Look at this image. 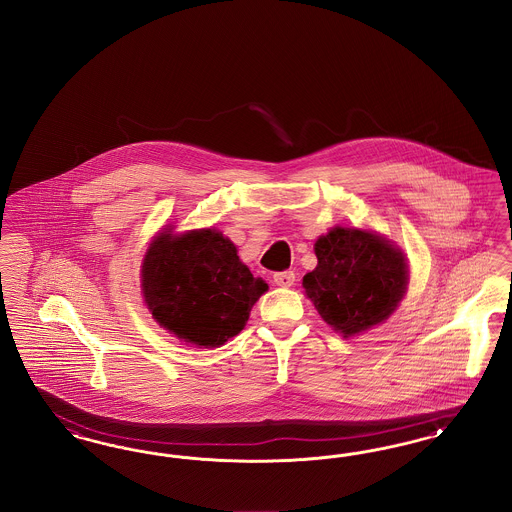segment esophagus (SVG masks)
Here are the masks:
<instances>
[{
	"instance_id": "1",
	"label": "esophagus",
	"mask_w": 512,
	"mask_h": 512,
	"mask_svg": "<svg viewBox=\"0 0 512 512\" xmlns=\"http://www.w3.org/2000/svg\"><path fill=\"white\" fill-rule=\"evenodd\" d=\"M294 281H296V275H294L292 271H279V273L273 275V283H275L277 287L289 289V287L294 285Z\"/></svg>"
}]
</instances>
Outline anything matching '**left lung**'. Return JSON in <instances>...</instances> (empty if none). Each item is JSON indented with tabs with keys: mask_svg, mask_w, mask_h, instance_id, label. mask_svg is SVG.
Segmentation results:
<instances>
[{
	"mask_svg": "<svg viewBox=\"0 0 512 512\" xmlns=\"http://www.w3.org/2000/svg\"><path fill=\"white\" fill-rule=\"evenodd\" d=\"M313 248L317 266L302 287L336 333L348 338L369 331L398 308L409 283L398 246L373 231L336 225Z\"/></svg>",
	"mask_w": 512,
	"mask_h": 512,
	"instance_id": "left-lung-1",
	"label": "left lung"
}]
</instances>
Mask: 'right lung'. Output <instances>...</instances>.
<instances>
[{
    "instance_id": "1",
    "label": "right lung",
    "mask_w": 512,
    "mask_h": 512,
    "mask_svg": "<svg viewBox=\"0 0 512 512\" xmlns=\"http://www.w3.org/2000/svg\"><path fill=\"white\" fill-rule=\"evenodd\" d=\"M143 298L156 323L199 348H218L245 329L267 290L216 229L162 231L141 266Z\"/></svg>"
}]
</instances>
